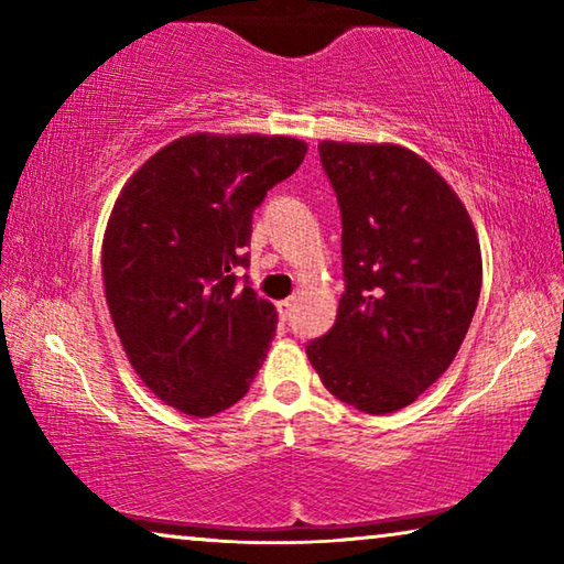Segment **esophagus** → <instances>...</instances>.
I'll list each match as a JSON object with an SVG mask.
<instances>
[{"label":"esophagus","mask_w":564,"mask_h":564,"mask_svg":"<svg viewBox=\"0 0 564 564\" xmlns=\"http://www.w3.org/2000/svg\"><path fill=\"white\" fill-rule=\"evenodd\" d=\"M291 308H293V299L279 301V316H281V321H289L291 318Z\"/></svg>","instance_id":"1"}]
</instances>
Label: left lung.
Segmentation results:
<instances>
[{
    "instance_id": "1",
    "label": "left lung",
    "mask_w": 564,
    "mask_h": 564,
    "mask_svg": "<svg viewBox=\"0 0 564 564\" xmlns=\"http://www.w3.org/2000/svg\"><path fill=\"white\" fill-rule=\"evenodd\" d=\"M318 151L340 206L346 293L305 356L343 403L395 413L463 346L480 299V241L455 191L415 151L350 141Z\"/></svg>"
}]
</instances>
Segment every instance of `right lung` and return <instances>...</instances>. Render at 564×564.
Instances as JSON below:
<instances>
[{
	"instance_id": "right-lung-1",
	"label": "right lung",
	"mask_w": 564,
	"mask_h": 564,
	"mask_svg": "<svg viewBox=\"0 0 564 564\" xmlns=\"http://www.w3.org/2000/svg\"><path fill=\"white\" fill-rule=\"evenodd\" d=\"M308 151L293 137L188 133L133 171L101 243L107 305L131 368L166 405L208 417L238 403L275 336L248 265L265 191Z\"/></svg>"
}]
</instances>
